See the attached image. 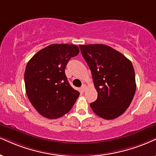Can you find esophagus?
<instances>
[{
  "instance_id": "34e87169",
  "label": "esophagus",
  "mask_w": 156,
  "mask_h": 156,
  "mask_svg": "<svg viewBox=\"0 0 156 156\" xmlns=\"http://www.w3.org/2000/svg\"><path fill=\"white\" fill-rule=\"evenodd\" d=\"M85 90H86V85L85 84H82V86L81 87L82 92H84L85 91Z\"/></svg>"
}]
</instances>
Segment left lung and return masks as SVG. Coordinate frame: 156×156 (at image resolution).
Returning <instances> with one entry per match:
<instances>
[{
    "instance_id": "left-lung-1",
    "label": "left lung",
    "mask_w": 156,
    "mask_h": 156,
    "mask_svg": "<svg viewBox=\"0 0 156 156\" xmlns=\"http://www.w3.org/2000/svg\"><path fill=\"white\" fill-rule=\"evenodd\" d=\"M79 47L98 92L97 100L90 103L92 110L107 120L120 116L129 106L136 91L132 62L110 46L94 44Z\"/></svg>"
}]
</instances>
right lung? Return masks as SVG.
<instances>
[{"label": "right lung", "instance_id": "1", "mask_svg": "<svg viewBox=\"0 0 156 156\" xmlns=\"http://www.w3.org/2000/svg\"><path fill=\"white\" fill-rule=\"evenodd\" d=\"M79 53L76 45L52 44L38 51L27 64V95L34 108L45 118L63 116L78 98L80 93L69 84L65 68L71 58Z\"/></svg>", "mask_w": 156, "mask_h": 156}]
</instances>
